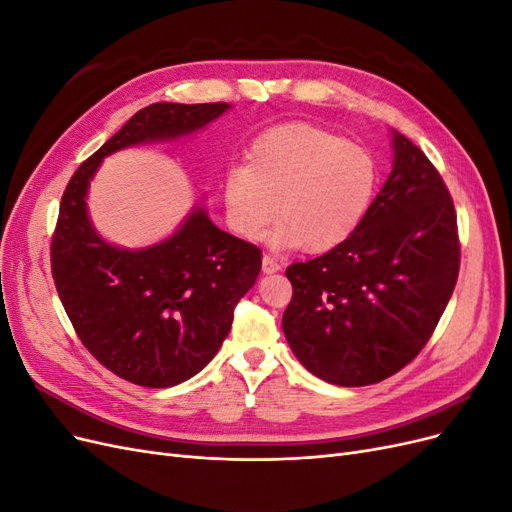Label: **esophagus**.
I'll list each match as a JSON object with an SVG mask.
<instances>
[{
    "label": "esophagus",
    "mask_w": 512,
    "mask_h": 512,
    "mask_svg": "<svg viewBox=\"0 0 512 512\" xmlns=\"http://www.w3.org/2000/svg\"><path fill=\"white\" fill-rule=\"evenodd\" d=\"M280 269H282V265H280V260H277V258H273V256L262 258V271H265V273H275Z\"/></svg>",
    "instance_id": "esophagus-1"
}]
</instances>
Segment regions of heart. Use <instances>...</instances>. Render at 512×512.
Segmentation results:
<instances>
[{
    "label": "heart",
    "instance_id": "1",
    "mask_svg": "<svg viewBox=\"0 0 512 512\" xmlns=\"http://www.w3.org/2000/svg\"><path fill=\"white\" fill-rule=\"evenodd\" d=\"M378 185L371 151L309 123H286L256 136L245 164H228L220 194L228 228L247 241L305 245L329 252L361 226Z\"/></svg>",
    "mask_w": 512,
    "mask_h": 512
}]
</instances>
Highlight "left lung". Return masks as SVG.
<instances>
[{
  "label": "left lung",
  "instance_id": "1",
  "mask_svg": "<svg viewBox=\"0 0 512 512\" xmlns=\"http://www.w3.org/2000/svg\"><path fill=\"white\" fill-rule=\"evenodd\" d=\"M395 164L354 235L286 269L282 327L297 359L324 382L367 386L425 348L455 290L457 213L438 168L404 134Z\"/></svg>",
  "mask_w": 512,
  "mask_h": 512
}]
</instances>
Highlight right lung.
<instances>
[{
	"instance_id": "1",
	"label": "right lung",
	"mask_w": 512,
	"mask_h": 512,
	"mask_svg": "<svg viewBox=\"0 0 512 512\" xmlns=\"http://www.w3.org/2000/svg\"><path fill=\"white\" fill-rule=\"evenodd\" d=\"M228 108L226 102L141 108L76 168L61 196L51 239L61 305L96 361L132 384L168 389L213 359L237 303L256 282L262 252L220 230L203 209L147 250L108 245L87 218L89 179L111 153L196 132Z\"/></svg>"
}]
</instances>
